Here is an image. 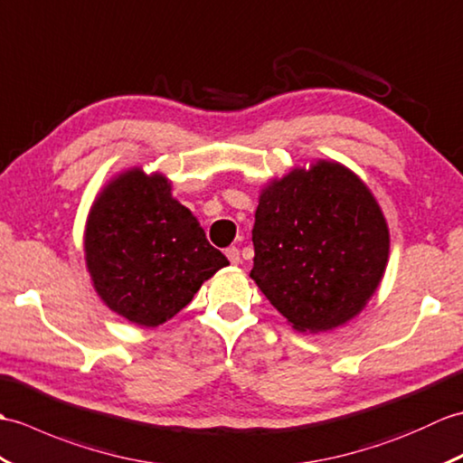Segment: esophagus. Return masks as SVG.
<instances>
[{"label": "esophagus", "mask_w": 463, "mask_h": 463, "mask_svg": "<svg viewBox=\"0 0 463 463\" xmlns=\"http://www.w3.org/2000/svg\"><path fill=\"white\" fill-rule=\"evenodd\" d=\"M225 255H228V260L232 261V265H238V263L241 261V255H240V250H238V248L225 250Z\"/></svg>", "instance_id": "1"}]
</instances>
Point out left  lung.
<instances>
[{"label": "left lung", "mask_w": 463, "mask_h": 463, "mask_svg": "<svg viewBox=\"0 0 463 463\" xmlns=\"http://www.w3.org/2000/svg\"><path fill=\"white\" fill-rule=\"evenodd\" d=\"M255 285L299 333H326L364 311L383 281L390 230L364 180L336 160L295 166L260 188Z\"/></svg>", "instance_id": "left-lung-1"}]
</instances>
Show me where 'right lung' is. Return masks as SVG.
<instances>
[{"instance_id":"add662e5","label":"right lung","mask_w":463,"mask_h":463,"mask_svg":"<svg viewBox=\"0 0 463 463\" xmlns=\"http://www.w3.org/2000/svg\"><path fill=\"white\" fill-rule=\"evenodd\" d=\"M92 289L112 313L154 328L186 307L203 281L230 265L198 218L172 196L162 172L130 166L90 203L83 233Z\"/></svg>"}]
</instances>
